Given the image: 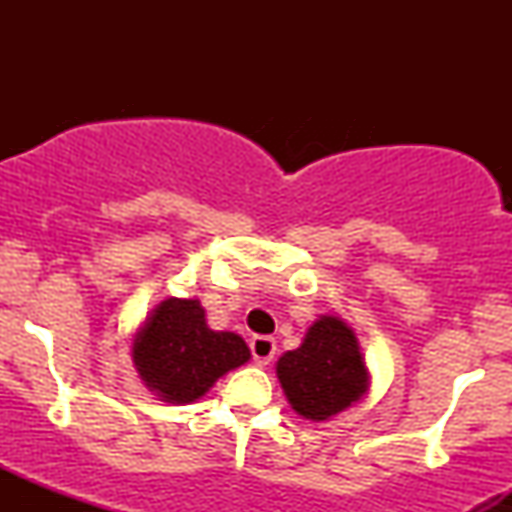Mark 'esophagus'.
<instances>
[{
    "label": "esophagus",
    "instance_id": "1",
    "mask_svg": "<svg viewBox=\"0 0 512 512\" xmlns=\"http://www.w3.org/2000/svg\"><path fill=\"white\" fill-rule=\"evenodd\" d=\"M250 351L252 358H255L260 366H267L276 354V342L272 337H264V334H257V337L250 339Z\"/></svg>",
    "mask_w": 512,
    "mask_h": 512
}]
</instances>
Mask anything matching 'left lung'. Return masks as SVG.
<instances>
[{
    "mask_svg": "<svg viewBox=\"0 0 512 512\" xmlns=\"http://www.w3.org/2000/svg\"><path fill=\"white\" fill-rule=\"evenodd\" d=\"M276 375L291 407L310 421L330 419L368 390V370L354 332L330 315L310 327L298 349L279 358Z\"/></svg>",
    "mask_w": 512,
    "mask_h": 512,
    "instance_id": "left-lung-1",
    "label": "left lung"
}]
</instances>
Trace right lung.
I'll return each instance as SVG.
<instances>
[{"instance_id": "add662e5", "label": "right lung", "mask_w": 512, "mask_h": 512, "mask_svg": "<svg viewBox=\"0 0 512 512\" xmlns=\"http://www.w3.org/2000/svg\"><path fill=\"white\" fill-rule=\"evenodd\" d=\"M139 375L166 402H195L228 370L243 366L250 349L238 334L207 327L199 301L168 298L151 313L132 344Z\"/></svg>"}]
</instances>
